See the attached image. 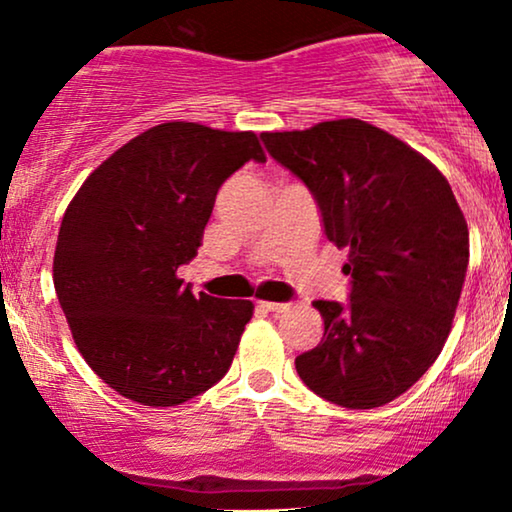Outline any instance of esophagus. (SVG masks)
Segmentation results:
<instances>
[{
    "label": "esophagus",
    "instance_id": "34e87169",
    "mask_svg": "<svg viewBox=\"0 0 512 512\" xmlns=\"http://www.w3.org/2000/svg\"><path fill=\"white\" fill-rule=\"evenodd\" d=\"M258 307H261V310H265V312H272V314H279V312L289 310V305H286V303H270V300H261V303H258Z\"/></svg>",
    "mask_w": 512,
    "mask_h": 512
}]
</instances>
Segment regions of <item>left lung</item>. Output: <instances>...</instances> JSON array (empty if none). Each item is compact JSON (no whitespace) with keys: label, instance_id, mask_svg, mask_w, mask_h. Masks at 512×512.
<instances>
[{"label":"left lung","instance_id":"left-lung-1","mask_svg":"<svg viewBox=\"0 0 512 512\" xmlns=\"http://www.w3.org/2000/svg\"><path fill=\"white\" fill-rule=\"evenodd\" d=\"M265 149L317 200L324 233L349 249L345 305L314 300L324 338L296 356L314 394L370 410L438 359L468 268V226L436 165L359 118L263 132Z\"/></svg>","mask_w":512,"mask_h":512}]
</instances>
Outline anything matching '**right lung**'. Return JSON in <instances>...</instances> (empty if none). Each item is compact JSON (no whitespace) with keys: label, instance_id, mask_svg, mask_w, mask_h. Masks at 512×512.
Listing matches in <instances>:
<instances>
[{"label":"right lung","instance_id":"obj_1","mask_svg":"<svg viewBox=\"0 0 512 512\" xmlns=\"http://www.w3.org/2000/svg\"><path fill=\"white\" fill-rule=\"evenodd\" d=\"M265 163L254 132L172 121L130 139L69 202L53 284L95 375L130 401L170 408L228 373L251 300L193 296V261L216 193L244 163Z\"/></svg>","mask_w":512,"mask_h":512}]
</instances>
